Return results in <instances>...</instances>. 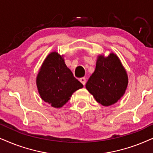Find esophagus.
I'll return each mask as SVG.
<instances>
[{
  "instance_id": "34e87169",
  "label": "esophagus",
  "mask_w": 153,
  "mask_h": 153,
  "mask_svg": "<svg viewBox=\"0 0 153 153\" xmlns=\"http://www.w3.org/2000/svg\"><path fill=\"white\" fill-rule=\"evenodd\" d=\"M80 82L82 83L83 85H85V83H86V79H85V78H81L80 79Z\"/></svg>"
}]
</instances>
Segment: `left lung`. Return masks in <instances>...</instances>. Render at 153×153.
<instances>
[{
	"instance_id": "8db88e82",
	"label": "left lung",
	"mask_w": 153,
	"mask_h": 153,
	"mask_svg": "<svg viewBox=\"0 0 153 153\" xmlns=\"http://www.w3.org/2000/svg\"><path fill=\"white\" fill-rule=\"evenodd\" d=\"M128 83V74L117 54L98 55L95 70L85 88L98 103L104 107L117 103L125 94Z\"/></svg>"
}]
</instances>
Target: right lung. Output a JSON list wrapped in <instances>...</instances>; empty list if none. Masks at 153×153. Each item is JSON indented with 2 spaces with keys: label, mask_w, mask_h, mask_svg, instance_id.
Segmentation results:
<instances>
[{
  "label": "right lung",
  "mask_w": 153,
  "mask_h": 153,
  "mask_svg": "<svg viewBox=\"0 0 153 153\" xmlns=\"http://www.w3.org/2000/svg\"><path fill=\"white\" fill-rule=\"evenodd\" d=\"M36 87L44 102L54 108H61L73 92L83 88L66 66L63 55L51 52L44 59L36 76Z\"/></svg>",
  "instance_id": "right-lung-1"
}]
</instances>
